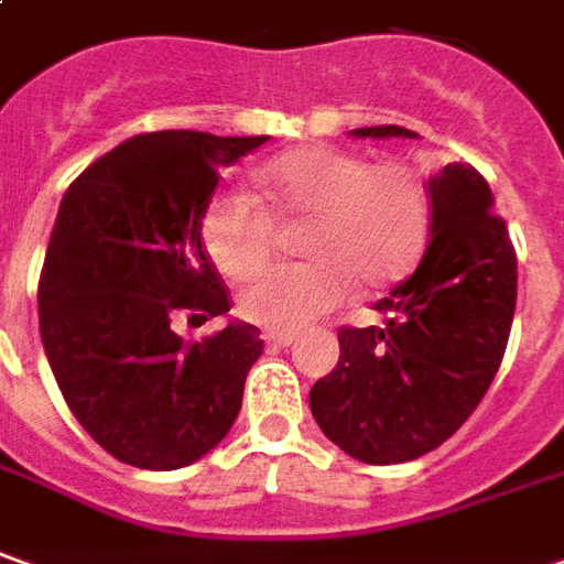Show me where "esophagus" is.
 Masks as SVG:
<instances>
[{
    "label": "esophagus",
    "instance_id": "1",
    "mask_svg": "<svg viewBox=\"0 0 564 564\" xmlns=\"http://www.w3.org/2000/svg\"><path fill=\"white\" fill-rule=\"evenodd\" d=\"M265 343L274 348H286L296 343V333H286V330H268L265 333Z\"/></svg>",
    "mask_w": 564,
    "mask_h": 564
}]
</instances>
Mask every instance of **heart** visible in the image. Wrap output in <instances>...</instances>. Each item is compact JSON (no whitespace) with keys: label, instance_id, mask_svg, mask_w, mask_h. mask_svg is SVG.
Returning <instances> with one entry per match:
<instances>
[{"label":"heart","instance_id":"heart-1","mask_svg":"<svg viewBox=\"0 0 564 564\" xmlns=\"http://www.w3.org/2000/svg\"><path fill=\"white\" fill-rule=\"evenodd\" d=\"M259 185L283 216H312L302 237L308 262L256 274L237 299L240 314L271 330H296L351 293L401 281L423 256L432 206L408 163H370L339 148H302L268 160ZM271 216L243 191H218L203 206L200 240L213 265L243 281L271 250Z\"/></svg>","mask_w":564,"mask_h":564}]
</instances>
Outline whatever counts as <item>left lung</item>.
<instances>
[{"instance_id": "8db88e82", "label": "left lung", "mask_w": 564, "mask_h": 564, "mask_svg": "<svg viewBox=\"0 0 564 564\" xmlns=\"http://www.w3.org/2000/svg\"><path fill=\"white\" fill-rule=\"evenodd\" d=\"M358 138H416L401 126ZM429 247L411 278L379 299L382 327H343L339 364L308 394L314 420L348 457L389 466L435 451L478 408L507 351L516 250L469 163L429 178Z\"/></svg>"}]
</instances>
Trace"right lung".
<instances>
[{
  "label": "right lung",
  "instance_id": "right-lung-1",
  "mask_svg": "<svg viewBox=\"0 0 564 564\" xmlns=\"http://www.w3.org/2000/svg\"><path fill=\"white\" fill-rule=\"evenodd\" d=\"M265 135L148 132L98 156L64 194L40 278V336L73 416L110 457L170 473L234 426L262 355L259 327L231 321L200 343L175 312L231 308L203 250L200 216L218 166Z\"/></svg>",
  "mask_w": 564,
  "mask_h": 564
}]
</instances>
